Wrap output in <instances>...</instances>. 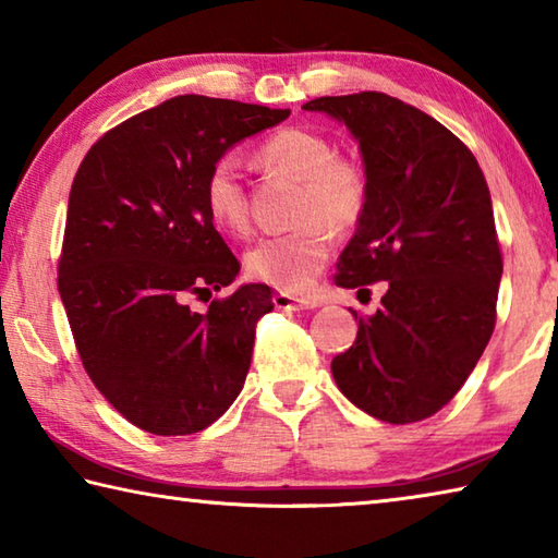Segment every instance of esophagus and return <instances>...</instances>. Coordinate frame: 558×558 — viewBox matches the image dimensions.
Here are the masks:
<instances>
[{
	"instance_id": "1",
	"label": "esophagus",
	"mask_w": 558,
	"mask_h": 558,
	"mask_svg": "<svg viewBox=\"0 0 558 558\" xmlns=\"http://www.w3.org/2000/svg\"><path fill=\"white\" fill-rule=\"evenodd\" d=\"M272 302H276L278 310H313V307H319V298H313V295L298 298V295H290V292H276V295H272Z\"/></svg>"
}]
</instances>
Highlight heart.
I'll list each match as a JSON object with an SVG mask.
<instances>
[{"instance_id": "heart-1", "label": "heart", "mask_w": 558, "mask_h": 558, "mask_svg": "<svg viewBox=\"0 0 558 558\" xmlns=\"http://www.w3.org/2000/svg\"><path fill=\"white\" fill-rule=\"evenodd\" d=\"M260 165L300 179L295 219L288 233L260 239L245 256L256 280L282 292H305L325 268L335 231L364 219L372 199L369 169L352 155H337L332 140L305 128H282L258 147ZM204 209L219 229L233 235L251 231V204L235 157L214 159L204 177Z\"/></svg>"}]
</instances>
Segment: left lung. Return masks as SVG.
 <instances>
[{"label": "left lung", "mask_w": 558, "mask_h": 558, "mask_svg": "<svg viewBox=\"0 0 558 558\" xmlns=\"http://www.w3.org/2000/svg\"><path fill=\"white\" fill-rule=\"evenodd\" d=\"M302 108L352 130L372 179L335 282L369 292L389 280L376 315H359L356 342L332 359L335 381L374 418L423 421L460 391L495 329L502 251L485 174L446 125L386 93Z\"/></svg>", "instance_id": "obj_1"}]
</instances>
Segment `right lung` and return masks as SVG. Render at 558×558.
I'll return each mask as SVG.
<instances>
[{
	"label": "right lung",
	"mask_w": 558,
	"mask_h": 558,
	"mask_svg": "<svg viewBox=\"0 0 558 558\" xmlns=\"http://www.w3.org/2000/svg\"><path fill=\"white\" fill-rule=\"evenodd\" d=\"M290 110L179 96L128 118L75 172L59 292L83 369L112 409L155 436H192L229 411L251 366L268 286H231L241 263L204 209V177L239 140Z\"/></svg>",
	"instance_id": "obj_1"
}]
</instances>
